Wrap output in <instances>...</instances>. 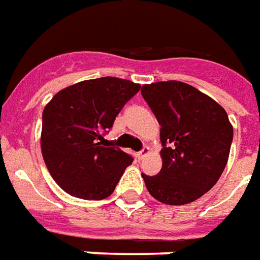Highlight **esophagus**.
Returning <instances> with one entry per match:
<instances>
[{
    "label": "esophagus",
    "instance_id": "34e87169",
    "mask_svg": "<svg viewBox=\"0 0 260 260\" xmlns=\"http://www.w3.org/2000/svg\"><path fill=\"white\" fill-rule=\"evenodd\" d=\"M149 153V147H144L140 152H138V159H144Z\"/></svg>",
    "mask_w": 260,
    "mask_h": 260
}]
</instances>
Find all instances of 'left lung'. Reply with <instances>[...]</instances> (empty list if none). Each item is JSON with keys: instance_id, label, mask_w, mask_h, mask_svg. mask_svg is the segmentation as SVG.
<instances>
[{"instance_id": "left-lung-1", "label": "left lung", "mask_w": 260, "mask_h": 260, "mask_svg": "<svg viewBox=\"0 0 260 260\" xmlns=\"http://www.w3.org/2000/svg\"><path fill=\"white\" fill-rule=\"evenodd\" d=\"M160 124L162 169L143 179L149 194L168 205L198 200L226 168L233 126L210 96L181 81H158L141 88Z\"/></svg>"}]
</instances>
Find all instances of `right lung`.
<instances>
[{
  "instance_id": "add662e5",
  "label": "right lung",
  "mask_w": 260,
  "mask_h": 260,
  "mask_svg": "<svg viewBox=\"0 0 260 260\" xmlns=\"http://www.w3.org/2000/svg\"><path fill=\"white\" fill-rule=\"evenodd\" d=\"M141 86L117 77L76 83L52 96L43 112L41 152L60 188L81 200L113 192L133 156L108 147L104 136Z\"/></svg>"
}]
</instances>
